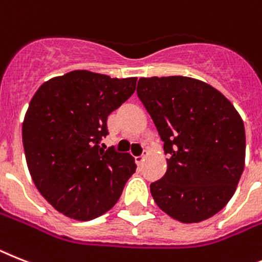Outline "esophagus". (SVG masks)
<instances>
[{"instance_id":"esophagus-1","label":"esophagus","mask_w":262,"mask_h":262,"mask_svg":"<svg viewBox=\"0 0 262 262\" xmlns=\"http://www.w3.org/2000/svg\"><path fill=\"white\" fill-rule=\"evenodd\" d=\"M144 160H145V155H141V156H137V157H135V161H136V164H137V165H141L142 162H144Z\"/></svg>"}]
</instances>
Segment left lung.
<instances>
[{"label": "left lung", "instance_id": "left-lung-1", "mask_svg": "<svg viewBox=\"0 0 262 262\" xmlns=\"http://www.w3.org/2000/svg\"><path fill=\"white\" fill-rule=\"evenodd\" d=\"M137 96L169 155L150 193L166 214L185 224L214 216L234 194L245 164V129L230 101L182 76L140 78Z\"/></svg>", "mask_w": 262, "mask_h": 262}]
</instances>
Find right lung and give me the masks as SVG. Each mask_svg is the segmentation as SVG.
Instances as JSON below:
<instances>
[{"mask_svg":"<svg viewBox=\"0 0 262 262\" xmlns=\"http://www.w3.org/2000/svg\"><path fill=\"white\" fill-rule=\"evenodd\" d=\"M136 82L74 70L33 96L23 125L26 162L39 193L65 216L89 221L104 214L136 172L129 153L101 146L107 116L135 93Z\"/></svg>","mask_w":262,"mask_h":262,"instance_id":"right-lung-1","label":"right lung"}]
</instances>
